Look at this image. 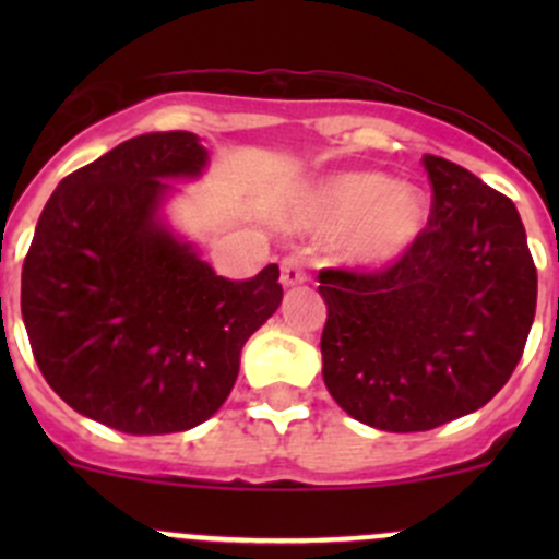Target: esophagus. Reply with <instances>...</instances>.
Returning <instances> with one entry per match:
<instances>
[{
  "mask_svg": "<svg viewBox=\"0 0 559 559\" xmlns=\"http://www.w3.org/2000/svg\"><path fill=\"white\" fill-rule=\"evenodd\" d=\"M308 281L306 262L300 257H284L281 259V284L284 286H297Z\"/></svg>",
  "mask_w": 559,
  "mask_h": 559,
  "instance_id": "1",
  "label": "esophagus"
}]
</instances>
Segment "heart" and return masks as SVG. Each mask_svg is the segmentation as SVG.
Returning a JSON list of instances; mask_svg holds the SVG:
<instances>
[{
	"label": "heart",
	"mask_w": 559,
	"mask_h": 559,
	"mask_svg": "<svg viewBox=\"0 0 559 559\" xmlns=\"http://www.w3.org/2000/svg\"><path fill=\"white\" fill-rule=\"evenodd\" d=\"M311 224L343 229L341 248L352 262L384 264L403 257L425 233L427 200L384 173H343L319 189Z\"/></svg>",
	"instance_id": "1"
}]
</instances>
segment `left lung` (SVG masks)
<instances>
[{"label": "left lung", "instance_id": "8db88e82", "mask_svg": "<svg viewBox=\"0 0 559 559\" xmlns=\"http://www.w3.org/2000/svg\"><path fill=\"white\" fill-rule=\"evenodd\" d=\"M430 218L376 273L326 267L324 384L357 421L421 432L487 405L527 343L538 273L514 202L425 154Z\"/></svg>", "mask_w": 559, "mask_h": 559}]
</instances>
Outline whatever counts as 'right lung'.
<instances>
[{
    "instance_id": "obj_1",
    "label": "right lung",
    "mask_w": 559,
    "mask_h": 559,
    "mask_svg": "<svg viewBox=\"0 0 559 559\" xmlns=\"http://www.w3.org/2000/svg\"><path fill=\"white\" fill-rule=\"evenodd\" d=\"M205 162L191 132L116 145L56 186L24 259L21 313L39 373L78 414L129 436L211 419L246 341L284 297L278 264L229 281L156 218L165 178H194Z\"/></svg>"
}]
</instances>
